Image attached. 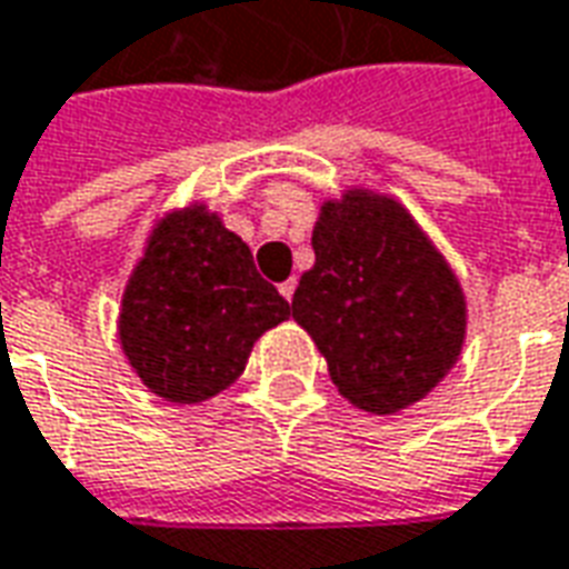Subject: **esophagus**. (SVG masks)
I'll return each mask as SVG.
<instances>
[{"mask_svg": "<svg viewBox=\"0 0 569 569\" xmlns=\"http://www.w3.org/2000/svg\"><path fill=\"white\" fill-rule=\"evenodd\" d=\"M280 296H283L286 301H292V296H296V277H289L286 283H280Z\"/></svg>", "mask_w": 569, "mask_h": 569, "instance_id": "esophagus-1", "label": "esophagus"}]
</instances>
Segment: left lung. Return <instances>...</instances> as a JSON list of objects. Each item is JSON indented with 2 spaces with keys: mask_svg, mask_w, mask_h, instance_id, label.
<instances>
[{
  "mask_svg": "<svg viewBox=\"0 0 569 569\" xmlns=\"http://www.w3.org/2000/svg\"><path fill=\"white\" fill-rule=\"evenodd\" d=\"M313 268L292 320L329 362L338 393L371 415L415 406L453 369L466 338L460 280L399 200L350 188L313 224Z\"/></svg>",
  "mask_w": 569,
  "mask_h": 569,
  "instance_id": "left-lung-1",
  "label": "left lung"
}]
</instances>
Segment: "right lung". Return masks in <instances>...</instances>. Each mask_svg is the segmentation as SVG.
Listing matches in <instances>:
<instances>
[{
	"mask_svg": "<svg viewBox=\"0 0 569 569\" xmlns=\"http://www.w3.org/2000/svg\"><path fill=\"white\" fill-rule=\"evenodd\" d=\"M289 320L249 247L203 203L167 212L146 240L118 313L130 369L167 402L194 406L243 375L252 345Z\"/></svg>",
	"mask_w": 569,
	"mask_h": 569,
	"instance_id": "obj_1",
	"label": "right lung"
}]
</instances>
